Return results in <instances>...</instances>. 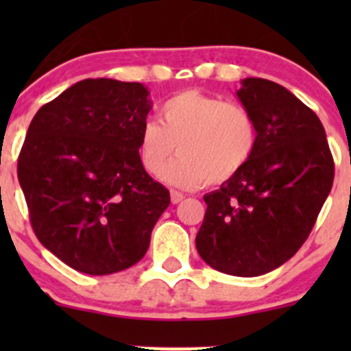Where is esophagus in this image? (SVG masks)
<instances>
[{
	"label": "esophagus",
	"instance_id": "esophagus-1",
	"mask_svg": "<svg viewBox=\"0 0 351 351\" xmlns=\"http://www.w3.org/2000/svg\"><path fill=\"white\" fill-rule=\"evenodd\" d=\"M183 198H185V195H183V193L176 192V190H171V202H173V204H180V202H182Z\"/></svg>",
	"mask_w": 351,
	"mask_h": 351
}]
</instances>
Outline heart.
<instances>
[{"instance_id":"b5f03b06","label":"heart","mask_w":351,"mask_h":351,"mask_svg":"<svg viewBox=\"0 0 351 351\" xmlns=\"http://www.w3.org/2000/svg\"><path fill=\"white\" fill-rule=\"evenodd\" d=\"M161 122L149 119L139 134L144 169L159 176L179 146L180 156L162 173L178 189L224 183L239 173L256 149V122L234 101L189 90L162 104Z\"/></svg>"}]
</instances>
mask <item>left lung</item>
Masks as SVG:
<instances>
[{"instance_id":"left-lung-1","label":"left lung","mask_w":351,"mask_h":351,"mask_svg":"<svg viewBox=\"0 0 351 351\" xmlns=\"http://www.w3.org/2000/svg\"><path fill=\"white\" fill-rule=\"evenodd\" d=\"M236 95L256 122V149L241 171L204 195L195 244L214 270L258 277L306 241L331 192L335 162L321 120L287 88L246 77Z\"/></svg>"}]
</instances>
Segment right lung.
<instances>
[{
  "label": "right lung",
  "mask_w": 351,
  "mask_h": 351,
  "mask_svg": "<svg viewBox=\"0 0 351 351\" xmlns=\"http://www.w3.org/2000/svg\"><path fill=\"white\" fill-rule=\"evenodd\" d=\"M147 97L141 83L83 80L32 119L19 182L38 241L74 270L110 275L136 265L168 208L169 192L139 156Z\"/></svg>",
  "instance_id": "add662e5"
}]
</instances>
